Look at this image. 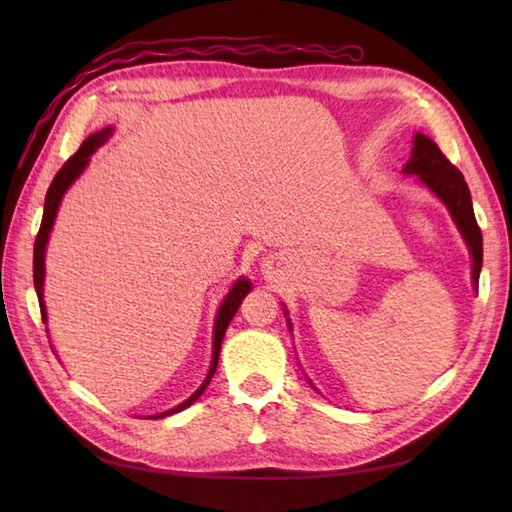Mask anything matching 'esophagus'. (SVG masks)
Here are the masks:
<instances>
[{
  "label": "esophagus",
  "instance_id": "obj_1",
  "mask_svg": "<svg viewBox=\"0 0 512 512\" xmlns=\"http://www.w3.org/2000/svg\"><path fill=\"white\" fill-rule=\"evenodd\" d=\"M266 275H270V270H266Z\"/></svg>",
  "mask_w": 512,
  "mask_h": 512
}]
</instances>
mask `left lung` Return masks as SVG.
Returning a JSON list of instances; mask_svg holds the SVG:
<instances>
[{"mask_svg":"<svg viewBox=\"0 0 512 512\" xmlns=\"http://www.w3.org/2000/svg\"><path fill=\"white\" fill-rule=\"evenodd\" d=\"M407 176H418L427 187L447 204V209L453 217L455 226L460 228L466 246L473 257V284L480 281L482 270V231L477 226L471 191L466 187L464 176L458 167L451 165L447 156L442 154L440 147L424 134L413 136V151L411 158L402 169Z\"/></svg>","mask_w":512,"mask_h":512,"instance_id":"left-lung-1","label":"left lung"}]
</instances>
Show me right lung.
<instances>
[{
    "instance_id": "obj_1",
    "label": "right lung",
    "mask_w": 512,
    "mask_h": 512,
    "mask_svg": "<svg viewBox=\"0 0 512 512\" xmlns=\"http://www.w3.org/2000/svg\"><path fill=\"white\" fill-rule=\"evenodd\" d=\"M110 136H112V127H105V129H101V132H96V134L85 138L83 145L79 147V151H76V154L57 171V176H54L50 189L46 193V204H43L41 226H39V233H37V239H35V257H32V279H35V290H37V297H39V308H41L43 323H46V306H43V277H46V264H43V262H46V244H48V237H50V231H52V226H54V217H57L63 193L68 191L70 184L81 176L83 169L88 167L90 156ZM248 292H250V281L244 279V277L237 279L235 284H233V288H231V292H228V295L224 297L220 310H217L215 330H213V361H211L209 374H206L204 383L198 387V391H195L191 398L180 402L178 407H173V409H169L165 413H160V416H151V418H165V416H171V413H178L182 409H187L191 402H195V400L202 396V391L206 389V385L211 383V378L215 374L217 358H220V347H222L224 332L228 328V323H231V319L235 317L239 303H242V299L248 295Z\"/></svg>"
}]
</instances>
